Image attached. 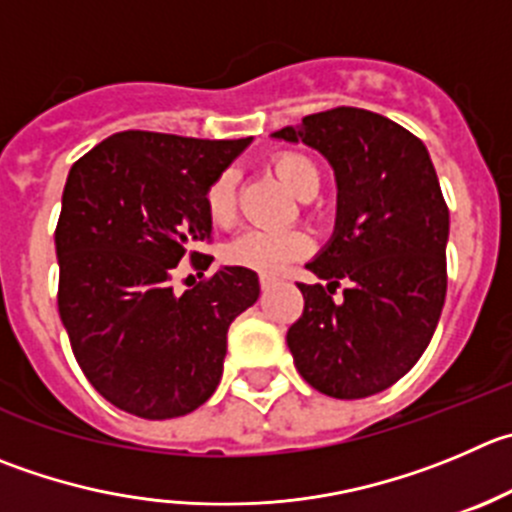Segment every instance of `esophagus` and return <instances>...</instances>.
Wrapping results in <instances>:
<instances>
[{
  "label": "esophagus",
  "mask_w": 512,
  "mask_h": 512,
  "mask_svg": "<svg viewBox=\"0 0 512 512\" xmlns=\"http://www.w3.org/2000/svg\"><path fill=\"white\" fill-rule=\"evenodd\" d=\"M274 286V279L271 276H261V291H269Z\"/></svg>",
  "instance_id": "esophagus-1"
}]
</instances>
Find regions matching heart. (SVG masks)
Masks as SVG:
<instances>
[{"instance_id":"heart-1","label":"heart","mask_w":512,"mask_h":512,"mask_svg":"<svg viewBox=\"0 0 512 512\" xmlns=\"http://www.w3.org/2000/svg\"><path fill=\"white\" fill-rule=\"evenodd\" d=\"M276 178L294 193L296 198L314 196L319 191L321 175L314 160L299 153H281L271 160ZM206 211L216 226H231L236 218V175L233 170H223L206 188ZM306 236L299 231H264L248 228L241 236L233 238L223 256L231 266L259 271V274H276L289 261L306 253Z\"/></svg>"}]
</instances>
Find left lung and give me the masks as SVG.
I'll list each match as a JSON object with an SVG mask.
<instances>
[{
  "instance_id": "obj_1",
  "label": "left lung",
  "mask_w": 512,
  "mask_h": 512,
  "mask_svg": "<svg viewBox=\"0 0 512 512\" xmlns=\"http://www.w3.org/2000/svg\"><path fill=\"white\" fill-rule=\"evenodd\" d=\"M271 138L319 150L337 178L334 233L306 264L329 284H299L304 314L286 332L296 369L329 397L382 392L415 367L445 304L450 211L430 153L362 107L306 115Z\"/></svg>"
}]
</instances>
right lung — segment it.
I'll list each match as a JSON object with an SVG mask.
<instances>
[{
  "label": "right lung",
  "instance_id": "1",
  "mask_svg": "<svg viewBox=\"0 0 512 512\" xmlns=\"http://www.w3.org/2000/svg\"><path fill=\"white\" fill-rule=\"evenodd\" d=\"M251 138L198 140L125 130L67 175L55 231L60 319L92 387L143 420L201 407L223 374L228 326L259 299V276L223 266L175 294V266L211 238L206 188Z\"/></svg>",
  "mask_w": 512,
  "mask_h": 512
}]
</instances>
